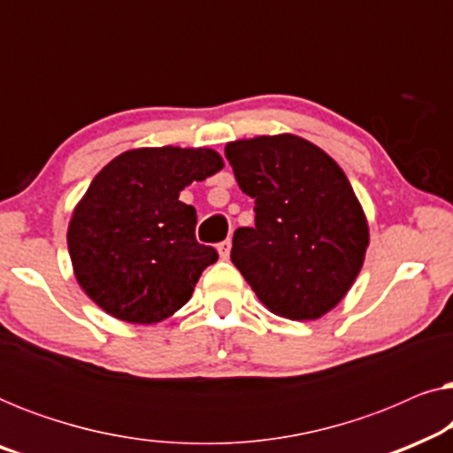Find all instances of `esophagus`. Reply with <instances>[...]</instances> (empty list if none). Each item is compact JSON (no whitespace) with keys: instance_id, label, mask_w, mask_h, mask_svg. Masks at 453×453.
I'll return each instance as SVG.
<instances>
[{"instance_id":"1","label":"esophagus","mask_w":453,"mask_h":453,"mask_svg":"<svg viewBox=\"0 0 453 453\" xmlns=\"http://www.w3.org/2000/svg\"><path fill=\"white\" fill-rule=\"evenodd\" d=\"M219 253L222 259H228V256H231V239H225L222 243H219Z\"/></svg>"}]
</instances>
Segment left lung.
<instances>
[{
    "mask_svg": "<svg viewBox=\"0 0 453 453\" xmlns=\"http://www.w3.org/2000/svg\"><path fill=\"white\" fill-rule=\"evenodd\" d=\"M256 225L234 231L231 259L272 313L318 319L361 272L363 208L344 171L299 135H259L225 148Z\"/></svg>",
    "mask_w": 453,
    "mask_h": 453,
    "instance_id": "left-lung-1",
    "label": "left lung"
}]
</instances>
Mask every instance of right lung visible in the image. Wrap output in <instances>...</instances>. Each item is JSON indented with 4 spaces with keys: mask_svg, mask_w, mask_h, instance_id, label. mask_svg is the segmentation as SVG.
I'll list each match as a JSON object with an SVG mask.
<instances>
[{
    "mask_svg": "<svg viewBox=\"0 0 453 453\" xmlns=\"http://www.w3.org/2000/svg\"><path fill=\"white\" fill-rule=\"evenodd\" d=\"M222 169L210 148H138L92 179L67 228L80 287L117 319L154 324L191 299L219 259L197 243L194 206L179 194Z\"/></svg>",
    "mask_w": 453,
    "mask_h": 453,
    "instance_id": "obj_1",
    "label": "right lung"
}]
</instances>
